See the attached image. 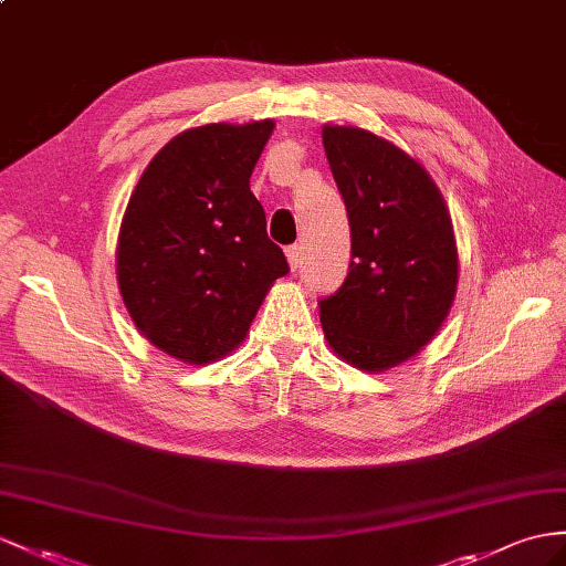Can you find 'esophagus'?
<instances>
[{
	"instance_id": "obj_1",
	"label": "esophagus",
	"mask_w": 566,
	"mask_h": 566,
	"mask_svg": "<svg viewBox=\"0 0 566 566\" xmlns=\"http://www.w3.org/2000/svg\"><path fill=\"white\" fill-rule=\"evenodd\" d=\"M286 260H289V268H292V272H296L298 265H301V245H296V243L289 245Z\"/></svg>"
}]
</instances>
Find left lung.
<instances>
[{"mask_svg":"<svg viewBox=\"0 0 566 566\" xmlns=\"http://www.w3.org/2000/svg\"><path fill=\"white\" fill-rule=\"evenodd\" d=\"M352 227L349 274L317 301L327 344L380 373L416 356L452 308L459 258L440 188L411 155L356 126H323Z\"/></svg>","mask_w":566,"mask_h":566,"instance_id":"1","label":"left lung"}]
</instances>
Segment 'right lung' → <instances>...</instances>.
Instances as JSON below:
<instances>
[{
	"label": "right lung",
	"mask_w": 566,
	"mask_h": 566,
	"mask_svg": "<svg viewBox=\"0 0 566 566\" xmlns=\"http://www.w3.org/2000/svg\"><path fill=\"white\" fill-rule=\"evenodd\" d=\"M272 128V119L188 128L150 159L128 198L119 292L140 335L184 364L234 352L289 272L251 193Z\"/></svg>",
	"instance_id": "1"
}]
</instances>
